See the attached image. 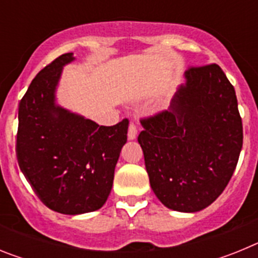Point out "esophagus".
Masks as SVG:
<instances>
[{
	"label": "esophagus",
	"mask_w": 258,
	"mask_h": 258,
	"mask_svg": "<svg viewBox=\"0 0 258 258\" xmlns=\"http://www.w3.org/2000/svg\"><path fill=\"white\" fill-rule=\"evenodd\" d=\"M137 138V126L136 124H133L132 122L131 125H129V131H127V140L129 141H133Z\"/></svg>",
	"instance_id": "34e87169"
}]
</instances>
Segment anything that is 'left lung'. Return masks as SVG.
Returning a JSON list of instances; mask_svg holds the SVG:
<instances>
[{"instance_id": "1", "label": "left lung", "mask_w": 258, "mask_h": 258, "mask_svg": "<svg viewBox=\"0 0 258 258\" xmlns=\"http://www.w3.org/2000/svg\"><path fill=\"white\" fill-rule=\"evenodd\" d=\"M170 107L142 120L138 143L157 199L195 213L220 197L235 170L243 125L235 89L220 66L190 68Z\"/></svg>"}]
</instances>
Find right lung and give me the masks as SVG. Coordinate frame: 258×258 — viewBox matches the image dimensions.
<instances>
[{
	"instance_id": "1",
	"label": "right lung",
	"mask_w": 258,
	"mask_h": 258,
	"mask_svg": "<svg viewBox=\"0 0 258 258\" xmlns=\"http://www.w3.org/2000/svg\"><path fill=\"white\" fill-rule=\"evenodd\" d=\"M63 54L32 80L19 103L17 157L38 199L61 214L89 213L103 207L115 166L126 143L127 120L101 126L56 102Z\"/></svg>"
}]
</instances>
